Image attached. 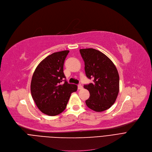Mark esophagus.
<instances>
[{
    "label": "esophagus",
    "instance_id": "1",
    "mask_svg": "<svg viewBox=\"0 0 152 152\" xmlns=\"http://www.w3.org/2000/svg\"><path fill=\"white\" fill-rule=\"evenodd\" d=\"M77 88H78V89L81 90V89H83V86H82L81 84H79L77 85Z\"/></svg>",
    "mask_w": 152,
    "mask_h": 152
}]
</instances>
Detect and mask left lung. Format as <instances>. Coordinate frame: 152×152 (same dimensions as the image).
Wrapping results in <instances>:
<instances>
[{
  "mask_svg": "<svg viewBox=\"0 0 152 152\" xmlns=\"http://www.w3.org/2000/svg\"><path fill=\"white\" fill-rule=\"evenodd\" d=\"M85 65L86 75L93 79L92 83L84 85L90 93L86 104L90 109L100 112L110 108L116 101L119 92V77L111 60L94 49H80Z\"/></svg>",
  "mask_w": 152,
  "mask_h": 152,
  "instance_id": "left-lung-1",
  "label": "left lung"
}]
</instances>
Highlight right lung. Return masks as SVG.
I'll return each mask as SVG.
<instances>
[{"label": "right lung", "instance_id": "add662e5", "mask_svg": "<svg viewBox=\"0 0 152 152\" xmlns=\"http://www.w3.org/2000/svg\"><path fill=\"white\" fill-rule=\"evenodd\" d=\"M69 50L55 52L47 57L35 69L31 92L42 112L49 116L59 115L65 110L71 94L77 86L69 84L63 73V65Z\"/></svg>", "mask_w": 152, "mask_h": 152}]
</instances>
